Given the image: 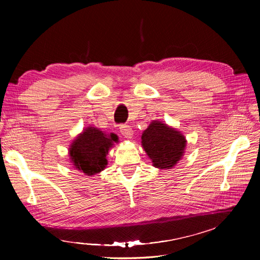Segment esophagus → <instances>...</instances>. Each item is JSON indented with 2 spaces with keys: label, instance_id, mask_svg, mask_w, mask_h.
<instances>
[{
  "label": "esophagus",
  "instance_id": "obj_1",
  "mask_svg": "<svg viewBox=\"0 0 260 260\" xmlns=\"http://www.w3.org/2000/svg\"><path fill=\"white\" fill-rule=\"evenodd\" d=\"M120 132H121V135L127 139H131L133 137V130L130 128V125L121 124L120 125Z\"/></svg>",
  "mask_w": 260,
  "mask_h": 260
}]
</instances>
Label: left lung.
<instances>
[{"label": "left lung", "instance_id": "1", "mask_svg": "<svg viewBox=\"0 0 260 260\" xmlns=\"http://www.w3.org/2000/svg\"><path fill=\"white\" fill-rule=\"evenodd\" d=\"M141 139L144 151L156 168L170 169L182 158L186 140L182 133L166 123L152 121Z\"/></svg>", "mask_w": 260, "mask_h": 260}]
</instances>
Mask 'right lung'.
I'll return each mask as SVG.
<instances>
[{
  "label": "right lung",
  "instance_id": "right-lung-1",
  "mask_svg": "<svg viewBox=\"0 0 260 260\" xmlns=\"http://www.w3.org/2000/svg\"><path fill=\"white\" fill-rule=\"evenodd\" d=\"M118 142L114 133L106 135L95 127L85 128L69 147V158L74 168L86 176L96 175L104 170L109 148Z\"/></svg>",
  "mask_w": 260,
  "mask_h": 260
}]
</instances>
